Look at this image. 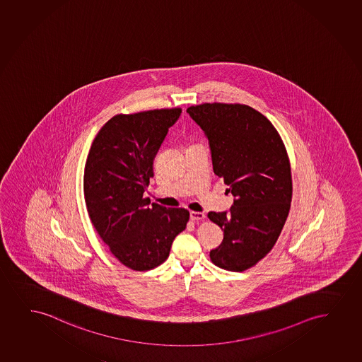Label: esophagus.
<instances>
[{
    "label": "esophagus",
    "instance_id": "34e87169",
    "mask_svg": "<svg viewBox=\"0 0 362 362\" xmlns=\"http://www.w3.org/2000/svg\"><path fill=\"white\" fill-rule=\"evenodd\" d=\"M190 218L193 221L204 220L205 214L204 212L192 211L190 212Z\"/></svg>",
    "mask_w": 362,
    "mask_h": 362
}]
</instances>
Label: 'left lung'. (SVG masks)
<instances>
[{
	"instance_id": "1",
	"label": "left lung",
	"mask_w": 362,
	"mask_h": 362,
	"mask_svg": "<svg viewBox=\"0 0 362 362\" xmlns=\"http://www.w3.org/2000/svg\"><path fill=\"white\" fill-rule=\"evenodd\" d=\"M187 113L206 135L214 173L235 197L230 211L207 214L223 230L210 259L218 268L245 272L272 250L288 216L292 179L286 148L272 122L249 105L204 103Z\"/></svg>"
}]
</instances>
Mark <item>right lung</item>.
I'll list each match as a JSON object with an SVG mask.
<instances>
[{"instance_id": "right-lung-1", "label": "right lung", "mask_w": 362, "mask_h": 362, "mask_svg": "<svg viewBox=\"0 0 362 362\" xmlns=\"http://www.w3.org/2000/svg\"><path fill=\"white\" fill-rule=\"evenodd\" d=\"M180 113L172 108L117 114L99 130L86 160L83 192L90 221L114 257L135 272L165 262L188 223V210L150 205L144 197L156 155Z\"/></svg>"}]
</instances>
